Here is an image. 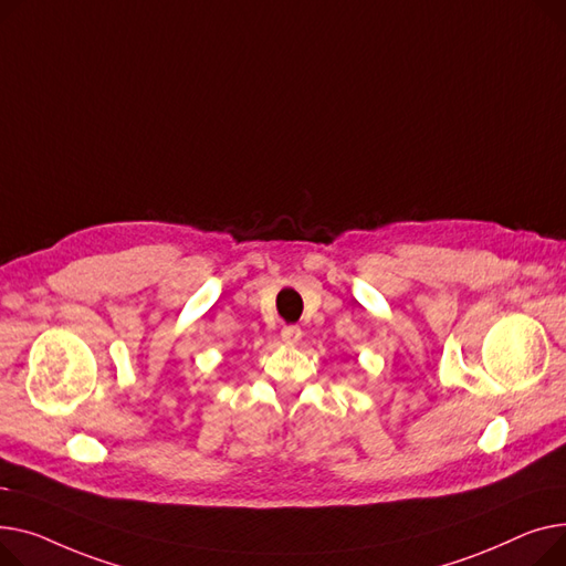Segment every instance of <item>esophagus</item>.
Listing matches in <instances>:
<instances>
[{"label":"esophagus","mask_w":566,"mask_h":566,"mask_svg":"<svg viewBox=\"0 0 566 566\" xmlns=\"http://www.w3.org/2000/svg\"><path fill=\"white\" fill-rule=\"evenodd\" d=\"M281 338L285 345H296L298 340H302V328H298L296 324H287L281 328Z\"/></svg>","instance_id":"esophagus-1"}]
</instances>
